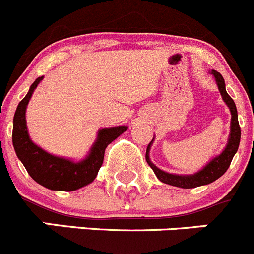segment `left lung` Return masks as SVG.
<instances>
[{
  "label": "left lung",
  "mask_w": 254,
  "mask_h": 254,
  "mask_svg": "<svg viewBox=\"0 0 254 254\" xmlns=\"http://www.w3.org/2000/svg\"><path fill=\"white\" fill-rule=\"evenodd\" d=\"M209 73H211L212 76L214 77V79H216L219 93H221L222 98H223L227 107L231 111V131H229L228 141H227V144L226 147H224L223 151H222L218 156L212 158L202 170L193 173V175H175V173H168L166 172V171L159 170L156 165L152 163L151 158H149V151H151V146L154 141L153 137L151 143L147 147L146 161L149 165V167L153 170L157 178H158L161 182L166 183V185H171L180 188H195L199 187V186L209 185V183L214 182V181L218 180L221 176H223L224 172L228 170L229 165H231L232 162V158H233V156L236 154V152H237L238 146H240L241 127L240 123H238V113L237 108H236V103L232 100L231 96L227 93L226 83H224V79L223 77H222V74L219 73V72L214 71V69L209 71Z\"/></svg>",
  "instance_id": "8db88e82"
}]
</instances>
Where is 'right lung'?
<instances>
[{
	"mask_svg": "<svg viewBox=\"0 0 254 254\" xmlns=\"http://www.w3.org/2000/svg\"><path fill=\"white\" fill-rule=\"evenodd\" d=\"M42 77H38L28 89L27 95L17 106L13 117L12 142L17 157L22 162L28 175L43 187L52 190L71 192L84 187L95 181L98 170L103 163L106 147L115 141L125 131L127 126H116L102 128L97 132V138L89 148L88 154L81 161L64 158L48 153L31 139L26 122V110L32 93Z\"/></svg>",
	"mask_w": 254,
	"mask_h": 254,
	"instance_id": "1",
	"label": "right lung"
}]
</instances>
